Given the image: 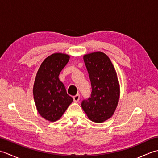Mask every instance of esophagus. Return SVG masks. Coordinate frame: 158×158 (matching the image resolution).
I'll use <instances>...</instances> for the list:
<instances>
[{"label": "esophagus", "instance_id": "esophagus-1", "mask_svg": "<svg viewBox=\"0 0 158 158\" xmlns=\"http://www.w3.org/2000/svg\"><path fill=\"white\" fill-rule=\"evenodd\" d=\"M79 98H80V95L79 94H77L73 96V100L75 102H78L79 100Z\"/></svg>", "mask_w": 158, "mask_h": 158}]
</instances>
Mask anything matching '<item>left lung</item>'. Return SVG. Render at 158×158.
<instances>
[{
  "label": "left lung",
  "mask_w": 158,
  "mask_h": 158,
  "mask_svg": "<svg viewBox=\"0 0 158 158\" xmlns=\"http://www.w3.org/2000/svg\"><path fill=\"white\" fill-rule=\"evenodd\" d=\"M91 82L92 92L83 100L81 106L88 118L96 123L109 119L119 98V85L115 70L109 57L100 52L83 56Z\"/></svg>",
  "instance_id": "8db88e82"
}]
</instances>
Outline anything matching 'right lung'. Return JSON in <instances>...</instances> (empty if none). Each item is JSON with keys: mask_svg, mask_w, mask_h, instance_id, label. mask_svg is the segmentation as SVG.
I'll list each match as a JSON object with an SVG mask.
<instances>
[{"mask_svg": "<svg viewBox=\"0 0 158 158\" xmlns=\"http://www.w3.org/2000/svg\"><path fill=\"white\" fill-rule=\"evenodd\" d=\"M70 57L57 53L45 59L39 69L33 88V95L39 113L43 118L56 122L73 102L59 75Z\"/></svg>", "mask_w": 158, "mask_h": 158, "instance_id": "right-lung-1", "label": "right lung"}]
</instances>
